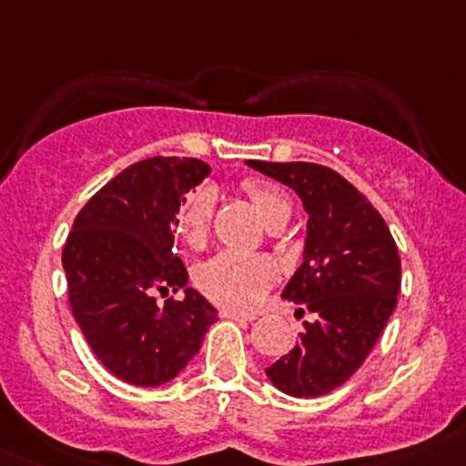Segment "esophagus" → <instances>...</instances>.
Segmentation results:
<instances>
[{"label":"esophagus","mask_w":466,"mask_h":466,"mask_svg":"<svg viewBox=\"0 0 466 466\" xmlns=\"http://www.w3.org/2000/svg\"><path fill=\"white\" fill-rule=\"evenodd\" d=\"M220 316L228 318V320H234V322H252L255 320V313H241V311H229V309H225V311H220Z\"/></svg>","instance_id":"esophagus-1"}]
</instances>
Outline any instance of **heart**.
I'll use <instances>...</instances> for the list:
<instances>
[{
    "instance_id": "b5f03b06",
    "label": "heart",
    "mask_w": 466,
    "mask_h": 466,
    "mask_svg": "<svg viewBox=\"0 0 466 466\" xmlns=\"http://www.w3.org/2000/svg\"><path fill=\"white\" fill-rule=\"evenodd\" d=\"M243 191L257 207L268 228L286 225V220L290 218L289 196L270 182L246 180ZM214 189L209 187H200L182 200L176 225L180 237L191 246H198L205 238L211 211H214ZM198 281L214 302L229 309H252L261 302L266 290L275 281V268L263 257L228 250L205 263Z\"/></svg>"
}]
</instances>
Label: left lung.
<instances>
[{
    "instance_id": "1",
    "label": "left lung",
    "mask_w": 466,
    "mask_h": 466,
    "mask_svg": "<svg viewBox=\"0 0 466 466\" xmlns=\"http://www.w3.org/2000/svg\"><path fill=\"white\" fill-rule=\"evenodd\" d=\"M248 167L290 187L307 211L302 266L281 298L311 313L299 342L266 368L277 390L299 399L340 388L370 356L397 307L401 259L372 203L333 168L311 162Z\"/></svg>"
}]
</instances>
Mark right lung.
<instances>
[{
	"instance_id": "add662e5",
	"label": "right lung",
	"mask_w": 466,
	"mask_h": 466,
	"mask_svg": "<svg viewBox=\"0 0 466 466\" xmlns=\"http://www.w3.org/2000/svg\"><path fill=\"white\" fill-rule=\"evenodd\" d=\"M209 173L194 157L142 159L87 200L65 243L74 318L103 368L130 385L176 379L218 320L173 255L177 209ZM180 288V303L154 302L157 289Z\"/></svg>"
}]
</instances>
